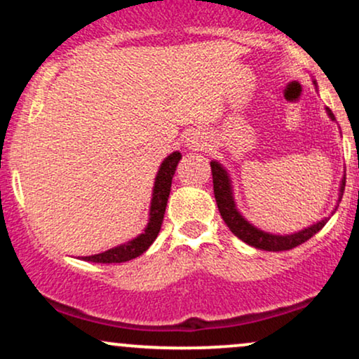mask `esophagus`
I'll return each mask as SVG.
<instances>
[{
    "mask_svg": "<svg viewBox=\"0 0 359 359\" xmlns=\"http://www.w3.org/2000/svg\"><path fill=\"white\" fill-rule=\"evenodd\" d=\"M208 143H209V137L203 130H194L187 135V137H185V147L194 151L204 150V148L208 147Z\"/></svg>",
    "mask_w": 359,
    "mask_h": 359,
    "instance_id": "esophagus-1",
    "label": "esophagus"
}]
</instances>
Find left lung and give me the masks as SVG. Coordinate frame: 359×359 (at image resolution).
<instances>
[{"label": "left lung", "mask_w": 359, "mask_h": 359, "mask_svg": "<svg viewBox=\"0 0 359 359\" xmlns=\"http://www.w3.org/2000/svg\"><path fill=\"white\" fill-rule=\"evenodd\" d=\"M314 82L316 89H317V82ZM325 113L331 121H336L334 114L329 108H325ZM211 172H212V185H214V197H216L217 203V209H219L221 217L224 219L226 226L229 228L234 236L240 238L241 241H245L246 245L253 246V248L258 250H265V251H287L295 248V246L302 245L307 240H311L316 233H319L320 229L324 228L325 222L329 221V217H324V219L314 222L309 228L300 229V231L290 233V234H275V233H269L263 231V229L257 228L255 224L246 219L245 216L240 212L238 209L236 201H234V194H233V182L231 177H229L226 167H222V163L217 162V160H212L211 162ZM344 185H346V177H343L339 184V194H337V203L336 208L332 209L331 214L336 212L337 205L341 203V197H343L344 192Z\"/></svg>", "instance_id": "1"}]
</instances>
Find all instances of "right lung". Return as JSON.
Returning <instances> with one entry per match:
<instances>
[{
	"label": "right lung",
	"mask_w": 359,
	"mask_h": 359,
	"mask_svg": "<svg viewBox=\"0 0 359 359\" xmlns=\"http://www.w3.org/2000/svg\"><path fill=\"white\" fill-rule=\"evenodd\" d=\"M182 158L180 151H174L160 163L158 172H156L155 182H154V191H151V201H150V212H148V222L143 229V233H140L133 240L123 243V245L114 246L108 251H102V253L90 255V257H82L84 262H93V263H123L130 262V259L140 257L145 251L150 248L151 243L155 241V238L158 236L160 228H162L163 222V214H165L167 201L170 196V187H172V177L175 174V168L179 160Z\"/></svg>",
	"instance_id": "1"
}]
</instances>
